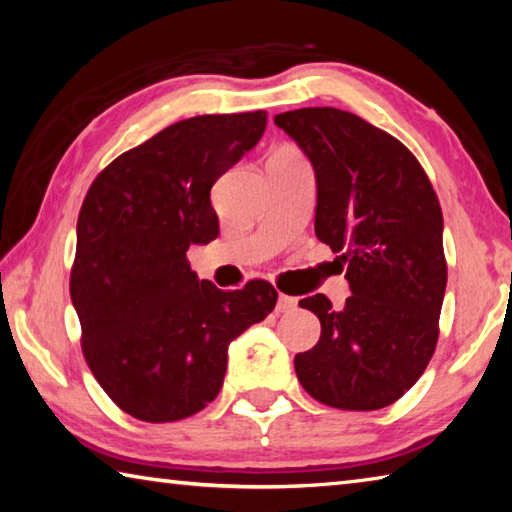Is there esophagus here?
<instances>
[{"label": "esophagus", "instance_id": "1", "mask_svg": "<svg viewBox=\"0 0 512 512\" xmlns=\"http://www.w3.org/2000/svg\"><path fill=\"white\" fill-rule=\"evenodd\" d=\"M296 307H298L296 298L284 296V293H280V298H277V311H280V314H284V311H293Z\"/></svg>", "mask_w": 512, "mask_h": 512}]
</instances>
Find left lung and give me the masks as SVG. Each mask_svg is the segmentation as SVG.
Here are the masks:
<instances>
[{"label": "left lung", "mask_w": 512, "mask_h": 512, "mask_svg": "<svg viewBox=\"0 0 512 512\" xmlns=\"http://www.w3.org/2000/svg\"><path fill=\"white\" fill-rule=\"evenodd\" d=\"M316 171V237L339 253L352 296L302 298L320 320L293 366L314 400L377 411L420 379L436 352L447 287L443 210L418 158L381 128L339 108L275 115Z\"/></svg>", "instance_id": "1"}]
</instances>
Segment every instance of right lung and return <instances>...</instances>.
<instances>
[{"mask_svg": "<svg viewBox=\"0 0 512 512\" xmlns=\"http://www.w3.org/2000/svg\"><path fill=\"white\" fill-rule=\"evenodd\" d=\"M264 128V110L176 121L112 160L85 194L69 275L83 357L137 420L203 411L223 386L230 341L275 309L271 282L221 291L187 259L219 235L212 185Z\"/></svg>", "mask_w": 512, "mask_h": 512, "instance_id": "add662e5", "label": "right lung"}]
</instances>
